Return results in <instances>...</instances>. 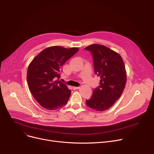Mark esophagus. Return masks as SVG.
Here are the masks:
<instances>
[{"mask_svg":"<svg viewBox=\"0 0 154 154\" xmlns=\"http://www.w3.org/2000/svg\"><path fill=\"white\" fill-rule=\"evenodd\" d=\"M79 88H80V87H72L73 90H77V89H79Z\"/></svg>","mask_w":154,"mask_h":154,"instance_id":"obj_1","label":"esophagus"}]
</instances>
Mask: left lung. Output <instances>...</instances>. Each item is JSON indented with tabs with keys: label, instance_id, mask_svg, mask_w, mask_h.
<instances>
[{
	"label": "left lung",
	"instance_id": "1",
	"mask_svg": "<svg viewBox=\"0 0 154 154\" xmlns=\"http://www.w3.org/2000/svg\"><path fill=\"white\" fill-rule=\"evenodd\" d=\"M93 57L95 74L100 77V85L86 100L88 107L97 111L106 110L122 95L126 84L127 74L121 56L106 46L97 44L85 48Z\"/></svg>",
	"mask_w": 154,
	"mask_h": 154
}]
</instances>
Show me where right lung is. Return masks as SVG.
Wrapping results in <instances>:
<instances>
[{"mask_svg":"<svg viewBox=\"0 0 154 154\" xmlns=\"http://www.w3.org/2000/svg\"><path fill=\"white\" fill-rule=\"evenodd\" d=\"M78 51L77 47H47L30 63L27 84L32 95L42 107L56 110L67 103L71 91L59 79L63 65Z\"/></svg>","mask_w":154,"mask_h":154,"instance_id":"obj_1","label":"right lung"}]
</instances>
